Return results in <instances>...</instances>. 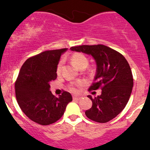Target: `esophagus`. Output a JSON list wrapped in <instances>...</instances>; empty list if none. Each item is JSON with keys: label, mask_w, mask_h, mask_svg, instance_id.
Listing matches in <instances>:
<instances>
[{"label": "esophagus", "mask_w": 150, "mask_h": 150, "mask_svg": "<svg viewBox=\"0 0 150 150\" xmlns=\"http://www.w3.org/2000/svg\"><path fill=\"white\" fill-rule=\"evenodd\" d=\"M81 96H72V99H73V100H80V99H81Z\"/></svg>", "instance_id": "obj_1"}]
</instances>
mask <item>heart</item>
<instances>
[{
    "instance_id": "heart-1",
    "label": "heart",
    "mask_w": 150,
    "mask_h": 150,
    "mask_svg": "<svg viewBox=\"0 0 150 150\" xmlns=\"http://www.w3.org/2000/svg\"><path fill=\"white\" fill-rule=\"evenodd\" d=\"M71 60H72L73 64L78 69H81L82 67H86L88 64V59H87V57L86 56H84L83 54H74L72 56V58H71ZM62 62H60L57 65V72L58 75H59L60 72H61L62 69ZM71 91L75 92L77 91V89L75 88V86H71L70 88H69Z\"/></svg>"
}]
</instances>
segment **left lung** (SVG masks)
Returning <instances> with one entry per match:
<instances>
[{"instance_id":"obj_1","label":"left lung","mask_w":150,"mask_h":150,"mask_svg":"<svg viewBox=\"0 0 150 150\" xmlns=\"http://www.w3.org/2000/svg\"><path fill=\"white\" fill-rule=\"evenodd\" d=\"M70 50L93 57L96 64L94 82L90 90L102 88V94L88 97L91 108L86 111L88 118L98 122H107L120 114L128 103L132 92L134 80L131 67L125 57L104 45L71 47Z\"/></svg>"}]
</instances>
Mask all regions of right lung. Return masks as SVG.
<instances>
[{"instance_id": "right-lung-1", "label": "right lung", "mask_w": 150, "mask_h": 150, "mask_svg": "<svg viewBox=\"0 0 150 150\" xmlns=\"http://www.w3.org/2000/svg\"><path fill=\"white\" fill-rule=\"evenodd\" d=\"M67 48L46 51L28 59L15 83V93L21 110L33 121L42 125L57 122L64 115L72 95L64 91L59 97L50 91V82L57 78L62 54Z\"/></svg>"}]
</instances>
